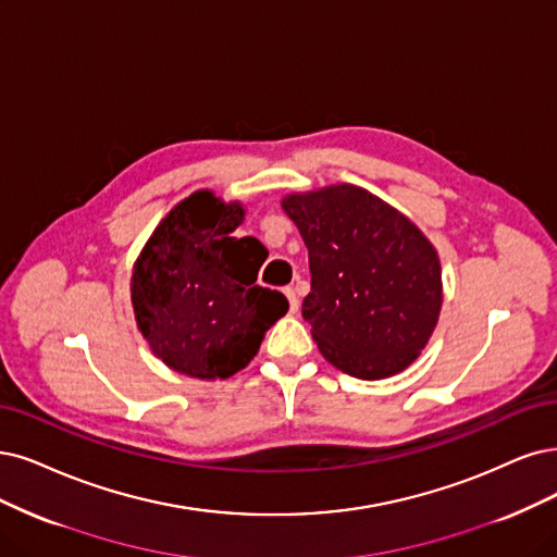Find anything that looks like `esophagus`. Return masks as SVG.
Returning <instances> with one entry per match:
<instances>
[{"label": "esophagus", "mask_w": 557, "mask_h": 557, "mask_svg": "<svg viewBox=\"0 0 557 557\" xmlns=\"http://www.w3.org/2000/svg\"><path fill=\"white\" fill-rule=\"evenodd\" d=\"M284 296H286V300H289V310H292V312H298V296H296V292L292 289V286H286Z\"/></svg>", "instance_id": "34e87169"}]
</instances>
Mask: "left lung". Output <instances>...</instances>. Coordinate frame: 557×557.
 Masks as SVG:
<instances>
[{"mask_svg":"<svg viewBox=\"0 0 557 557\" xmlns=\"http://www.w3.org/2000/svg\"><path fill=\"white\" fill-rule=\"evenodd\" d=\"M310 252L302 319L321 356L362 381L413 364L436 331L443 271L434 243L395 206L354 183L282 197Z\"/></svg>","mask_w":557,"mask_h":557,"instance_id":"1","label":"left lung"}]
</instances>
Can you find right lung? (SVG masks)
I'll return each instance as SVG.
<instances>
[{
    "label": "right lung",
    "instance_id": "1",
    "mask_svg": "<svg viewBox=\"0 0 557 557\" xmlns=\"http://www.w3.org/2000/svg\"><path fill=\"white\" fill-rule=\"evenodd\" d=\"M243 220L240 201L197 190L160 220L135 259L137 331L183 376H234L289 310L280 292L255 284L265 247L252 236H232Z\"/></svg>",
    "mask_w": 557,
    "mask_h": 557
}]
</instances>
